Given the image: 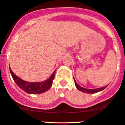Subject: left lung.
<instances>
[{"instance_id": "1", "label": "left lung", "mask_w": 125, "mask_h": 125, "mask_svg": "<svg viewBox=\"0 0 125 125\" xmlns=\"http://www.w3.org/2000/svg\"><path fill=\"white\" fill-rule=\"evenodd\" d=\"M74 79V78H73ZM74 82H75V85L76 88L78 89L79 91H81L83 93H96L99 92V91H102V90H104L105 88L107 86V85L106 86H104V87H102V88H96V89H86L85 88H83L82 86H80V85H78V84L77 83L76 81L74 80Z\"/></svg>"}]
</instances>
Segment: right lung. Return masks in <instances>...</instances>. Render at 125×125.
Returning a JSON list of instances; mask_svg holds the SVG:
<instances>
[{
  "mask_svg": "<svg viewBox=\"0 0 125 125\" xmlns=\"http://www.w3.org/2000/svg\"><path fill=\"white\" fill-rule=\"evenodd\" d=\"M10 71L12 78L18 86L25 92L29 94H40L48 91L53 84V80L54 78L55 71L48 80L40 82H29L19 78L11 71L10 67Z\"/></svg>",
  "mask_w": 125,
  "mask_h": 125,
  "instance_id": "add662e5",
  "label": "right lung"
}]
</instances>
